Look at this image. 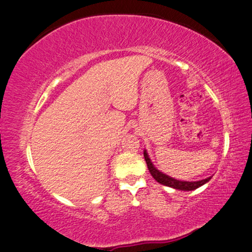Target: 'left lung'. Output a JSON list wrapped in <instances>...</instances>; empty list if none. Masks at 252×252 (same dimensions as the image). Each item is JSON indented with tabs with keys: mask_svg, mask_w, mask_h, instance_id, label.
Instances as JSON below:
<instances>
[{
	"mask_svg": "<svg viewBox=\"0 0 252 252\" xmlns=\"http://www.w3.org/2000/svg\"><path fill=\"white\" fill-rule=\"evenodd\" d=\"M143 156H145L147 166H148L150 175L154 177L155 181H158L159 184H162V185L170 186V188L177 189V190H181V191H192V190H195V189L200 188L201 185H204L207 182H210V179H211V177H208L206 179H201V181H197V182L178 181V179L170 177V176L163 174V172H161L159 170L156 169L154 164L152 163V161H150L149 156H148V154H147L146 150L143 152Z\"/></svg>",
	"mask_w": 252,
	"mask_h": 252,
	"instance_id": "left-lung-1",
	"label": "left lung"
}]
</instances>
